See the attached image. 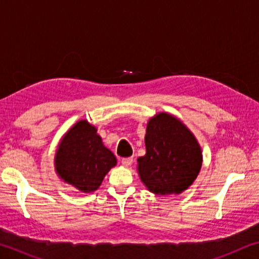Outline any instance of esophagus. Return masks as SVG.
Segmentation results:
<instances>
[{"label":"esophagus","instance_id":"1","mask_svg":"<svg viewBox=\"0 0 259 259\" xmlns=\"http://www.w3.org/2000/svg\"><path fill=\"white\" fill-rule=\"evenodd\" d=\"M134 162V159L133 157H124V159H122L121 160V163L123 164L124 166H129V165H131V163H133Z\"/></svg>","mask_w":259,"mask_h":259}]
</instances>
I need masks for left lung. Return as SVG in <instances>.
I'll return each instance as SVG.
<instances>
[{"instance_id": "8db88e82", "label": "left lung", "mask_w": 259, "mask_h": 259, "mask_svg": "<svg viewBox=\"0 0 259 259\" xmlns=\"http://www.w3.org/2000/svg\"><path fill=\"white\" fill-rule=\"evenodd\" d=\"M146 154L137 159L140 181L156 195L181 194L202 166V150L192 131L172 114L156 113L147 122Z\"/></svg>"}]
</instances>
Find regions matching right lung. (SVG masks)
Here are the masks:
<instances>
[{
	"label": "right lung",
	"mask_w": 259,
	"mask_h": 259,
	"mask_svg": "<svg viewBox=\"0 0 259 259\" xmlns=\"http://www.w3.org/2000/svg\"><path fill=\"white\" fill-rule=\"evenodd\" d=\"M116 157L103 144L97 128L77 121L61 137L55 153V171L64 183L82 193H93L116 165Z\"/></svg>",
	"instance_id": "1"
}]
</instances>
